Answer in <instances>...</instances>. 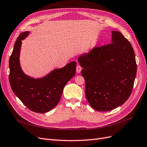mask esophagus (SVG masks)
I'll list each match as a JSON object with an SVG mask.
<instances>
[{
    "label": "esophagus",
    "mask_w": 147,
    "mask_h": 147,
    "mask_svg": "<svg viewBox=\"0 0 147 147\" xmlns=\"http://www.w3.org/2000/svg\"><path fill=\"white\" fill-rule=\"evenodd\" d=\"M81 70H82L81 67H80V65H78L77 67H76V72H77L78 73H80V71H81Z\"/></svg>",
    "instance_id": "esophagus-1"
}]
</instances>
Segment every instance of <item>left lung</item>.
I'll return each instance as SVG.
<instances>
[{
    "label": "left lung",
    "instance_id": "1",
    "mask_svg": "<svg viewBox=\"0 0 147 147\" xmlns=\"http://www.w3.org/2000/svg\"><path fill=\"white\" fill-rule=\"evenodd\" d=\"M86 81V96L97 111H109L129 98L136 76L135 53L120 32H112L111 44L94 48L78 57Z\"/></svg>",
    "mask_w": 147,
    "mask_h": 147
}]
</instances>
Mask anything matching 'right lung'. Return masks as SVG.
<instances>
[{
	"label": "right lung",
	"mask_w": 147,
	"mask_h": 147,
	"mask_svg": "<svg viewBox=\"0 0 147 147\" xmlns=\"http://www.w3.org/2000/svg\"><path fill=\"white\" fill-rule=\"evenodd\" d=\"M30 34L22 32L15 43L9 60V81L13 92L28 109L37 113L50 111L59 103L65 85L76 74V62L71 61L45 76L34 78L21 68L20 57L22 40Z\"/></svg>",
	"instance_id": "add662e5"
}]
</instances>
